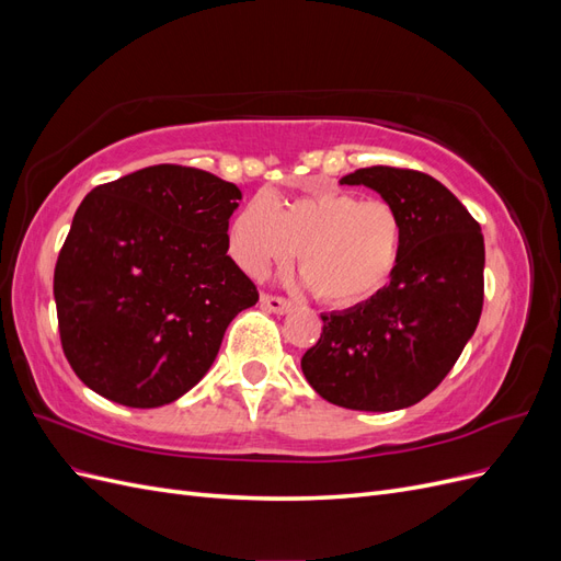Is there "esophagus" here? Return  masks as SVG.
<instances>
[{
  "label": "esophagus",
  "instance_id": "esophagus-1",
  "mask_svg": "<svg viewBox=\"0 0 561 561\" xmlns=\"http://www.w3.org/2000/svg\"><path fill=\"white\" fill-rule=\"evenodd\" d=\"M262 307H266L268 311H274V313H287V311H290V307H293V301L285 299V297L266 293V295H262Z\"/></svg>",
  "mask_w": 561,
  "mask_h": 561
}]
</instances>
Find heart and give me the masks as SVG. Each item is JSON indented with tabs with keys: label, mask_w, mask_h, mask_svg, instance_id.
<instances>
[{
	"label": "heart",
	"mask_w": 561,
	"mask_h": 561,
	"mask_svg": "<svg viewBox=\"0 0 561 561\" xmlns=\"http://www.w3.org/2000/svg\"><path fill=\"white\" fill-rule=\"evenodd\" d=\"M229 250L245 274L262 278L299 252V274L328 304L375 297L396 276L404 250V222L381 198L320 190L274 208L262 196L233 217Z\"/></svg>",
	"instance_id": "1"
}]
</instances>
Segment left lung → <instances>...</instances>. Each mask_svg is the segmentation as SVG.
Returning <instances> with one entry per match:
<instances>
[{
	"mask_svg": "<svg viewBox=\"0 0 561 561\" xmlns=\"http://www.w3.org/2000/svg\"><path fill=\"white\" fill-rule=\"evenodd\" d=\"M342 184H365L398 208L404 250L383 290L320 316V339L304 353L301 369L332 404L393 412L433 393L478 328L482 229L445 184L412 168L369 165Z\"/></svg>",
	"mask_w": 561,
	"mask_h": 561,
	"instance_id": "obj_1",
	"label": "left lung"
}]
</instances>
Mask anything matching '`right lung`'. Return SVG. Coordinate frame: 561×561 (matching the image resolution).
Listing matches in <instances>:
<instances>
[{
  "label": "right lung",
  "mask_w": 561,
  "mask_h": 561,
  "mask_svg": "<svg viewBox=\"0 0 561 561\" xmlns=\"http://www.w3.org/2000/svg\"><path fill=\"white\" fill-rule=\"evenodd\" d=\"M239 186L159 163L81 201L54 271L60 344L98 396L149 410L210 369L260 293L229 250Z\"/></svg>",
  "instance_id": "add662e5"
}]
</instances>
